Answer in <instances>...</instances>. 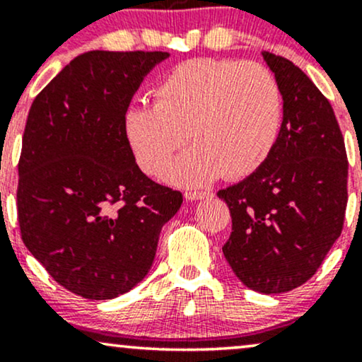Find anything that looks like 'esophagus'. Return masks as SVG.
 <instances>
[{
    "instance_id": "esophagus-1",
    "label": "esophagus",
    "mask_w": 362,
    "mask_h": 362,
    "mask_svg": "<svg viewBox=\"0 0 362 362\" xmlns=\"http://www.w3.org/2000/svg\"><path fill=\"white\" fill-rule=\"evenodd\" d=\"M184 197L187 201H202V199H209L211 192L209 190H187Z\"/></svg>"
}]
</instances>
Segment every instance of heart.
<instances>
[{"mask_svg":"<svg viewBox=\"0 0 362 362\" xmlns=\"http://www.w3.org/2000/svg\"><path fill=\"white\" fill-rule=\"evenodd\" d=\"M153 105L124 114V134L141 170L158 175L189 138L194 146L168 178L206 184L242 178L262 167L281 131L282 95L276 76L257 62L190 59L165 74Z\"/></svg>","mask_w":362,"mask_h":362,"instance_id":"b5f03b06","label":"heart"}]
</instances>
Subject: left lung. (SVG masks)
<instances>
[{
	"instance_id": "1",
	"label": "left lung",
	"mask_w": 362,
	"mask_h": 362,
	"mask_svg": "<svg viewBox=\"0 0 362 362\" xmlns=\"http://www.w3.org/2000/svg\"><path fill=\"white\" fill-rule=\"evenodd\" d=\"M262 56L282 95L279 136L262 167L218 195L231 214L230 267L247 288L279 294L305 284L342 233L349 163L322 91L286 57Z\"/></svg>"
}]
</instances>
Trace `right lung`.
<instances>
[{"instance_id":"1","label":"right lung","mask_w":362,"mask_h":362,"mask_svg":"<svg viewBox=\"0 0 362 362\" xmlns=\"http://www.w3.org/2000/svg\"><path fill=\"white\" fill-rule=\"evenodd\" d=\"M168 52L90 51L40 91L18 161L20 233L54 281L112 300L144 279L182 194L141 172L124 114Z\"/></svg>"}]
</instances>
